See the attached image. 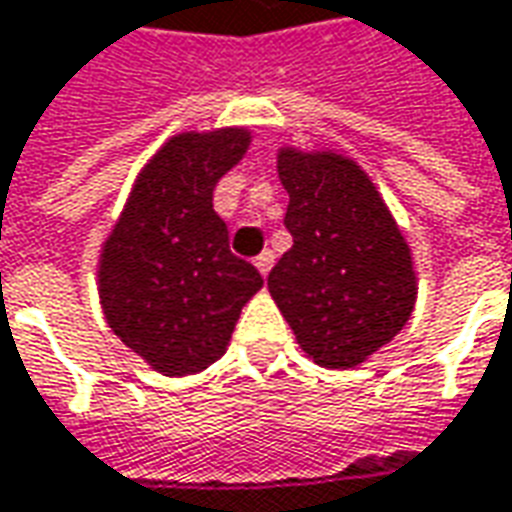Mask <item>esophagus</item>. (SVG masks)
Returning <instances> with one entry per match:
<instances>
[{
	"label": "esophagus",
	"instance_id": "obj_1",
	"mask_svg": "<svg viewBox=\"0 0 512 512\" xmlns=\"http://www.w3.org/2000/svg\"><path fill=\"white\" fill-rule=\"evenodd\" d=\"M271 263H274V252H269V249H266V252H260V255L255 257V266H257V271L263 274V277L269 274Z\"/></svg>",
	"mask_w": 512,
	"mask_h": 512
}]
</instances>
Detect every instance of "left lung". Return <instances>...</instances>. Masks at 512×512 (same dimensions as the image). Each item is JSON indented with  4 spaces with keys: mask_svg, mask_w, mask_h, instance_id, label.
Listing matches in <instances>:
<instances>
[{
    "mask_svg": "<svg viewBox=\"0 0 512 512\" xmlns=\"http://www.w3.org/2000/svg\"><path fill=\"white\" fill-rule=\"evenodd\" d=\"M277 173L294 246L271 269V297L308 358L350 370L409 322L417 297L412 252L353 159L280 148Z\"/></svg>",
    "mask_w": 512,
    "mask_h": 512,
    "instance_id": "obj_1",
    "label": "left lung"
}]
</instances>
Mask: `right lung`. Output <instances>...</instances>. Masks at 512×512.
<instances>
[{"label":"right lung","mask_w":512,"mask_h":512,"mask_svg":"<svg viewBox=\"0 0 512 512\" xmlns=\"http://www.w3.org/2000/svg\"><path fill=\"white\" fill-rule=\"evenodd\" d=\"M246 128L176 134L142 168L103 243L97 291L109 328L154 370L193 375L224 356L260 271L229 252L212 210L218 179L249 148Z\"/></svg>","instance_id":"add662e5"}]
</instances>
